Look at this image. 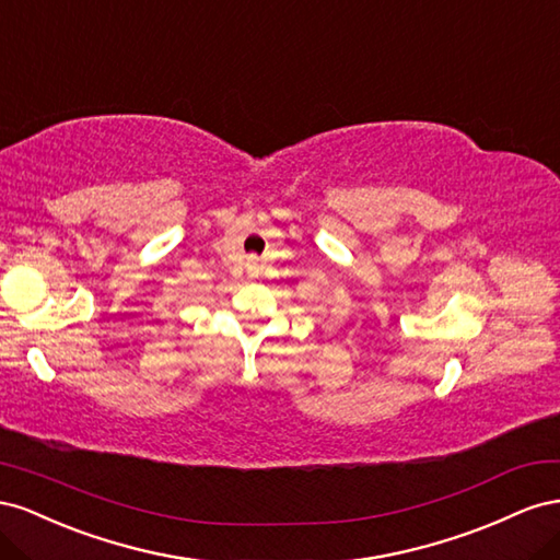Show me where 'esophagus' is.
I'll return each mask as SVG.
<instances>
[{
	"instance_id": "esophagus-1",
	"label": "esophagus",
	"mask_w": 560,
	"mask_h": 560,
	"mask_svg": "<svg viewBox=\"0 0 560 560\" xmlns=\"http://www.w3.org/2000/svg\"><path fill=\"white\" fill-rule=\"evenodd\" d=\"M248 271L253 277H258V271H260V265H258V258H250L248 260Z\"/></svg>"
}]
</instances>
